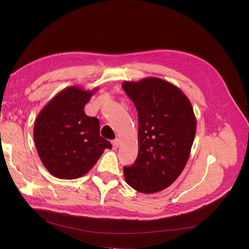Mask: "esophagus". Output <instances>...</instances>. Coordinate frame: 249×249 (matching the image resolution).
<instances>
[{
	"label": "esophagus",
	"mask_w": 249,
	"mask_h": 249,
	"mask_svg": "<svg viewBox=\"0 0 249 249\" xmlns=\"http://www.w3.org/2000/svg\"><path fill=\"white\" fill-rule=\"evenodd\" d=\"M112 144H113V148H117L119 145V139L112 140Z\"/></svg>",
	"instance_id": "esophagus-1"
}]
</instances>
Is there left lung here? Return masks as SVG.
Returning <instances> with one entry per match:
<instances>
[{
    "label": "left lung",
    "instance_id": "left-lung-1",
    "mask_svg": "<svg viewBox=\"0 0 249 249\" xmlns=\"http://www.w3.org/2000/svg\"><path fill=\"white\" fill-rule=\"evenodd\" d=\"M123 88L138 112V157L124 167L125 182L142 193L169 187L189 159L196 133L192 105L178 87L159 78L125 81Z\"/></svg>",
    "mask_w": 249,
    "mask_h": 249
}]
</instances>
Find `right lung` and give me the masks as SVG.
I'll use <instances>...</instances> for the list:
<instances>
[{
    "instance_id": "obj_1",
    "label": "right lung",
    "mask_w": 249,
    "mask_h": 249,
    "mask_svg": "<svg viewBox=\"0 0 249 249\" xmlns=\"http://www.w3.org/2000/svg\"><path fill=\"white\" fill-rule=\"evenodd\" d=\"M70 86L56 94L37 115L34 141L43 166L62 179L81 178L91 169L111 143L101 137L100 122L85 114L96 91Z\"/></svg>"
}]
</instances>
